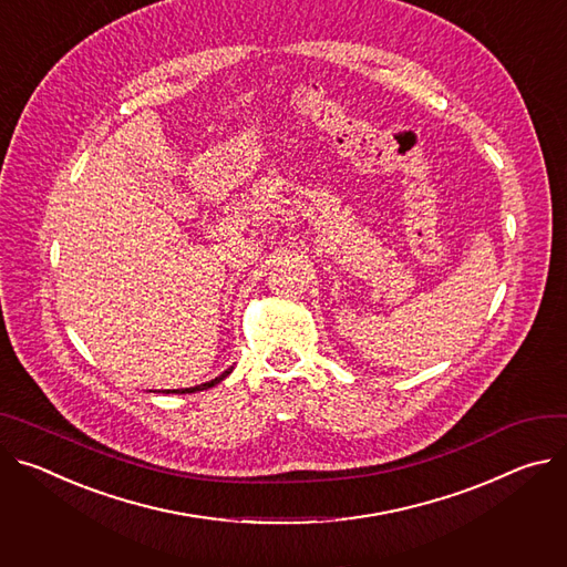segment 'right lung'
<instances>
[{
	"label": "right lung",
	"instance_id": "1",
	"mask_svg": "<svg viewBox=\"0 0 567 567\" xmlns=\"http://www.w3.org/2000/svg\"><path fill=\"white\" fill-rule=\"evenodd\" d=\"M233 373V369H228V371H224L219 378H215V380H210V382H205V384H198V386H192V389H183V391H167V393H194V391H203V389H210V386H215V384H219L221 380H226L228 375Z\"/></svg>",
	"mask_w": 567,
	"mask_h": 567
}]
</instances>
